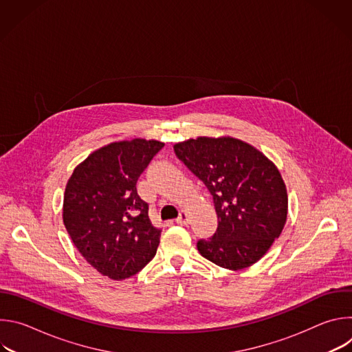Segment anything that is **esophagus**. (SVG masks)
Listing matches in <instances>:
<instances>
[{
  "instance_id": "esophagus-1",
  "label": "esophagus",
  "mask_w": 352,
  "mask_h": 352,
  "mask_svg": "<svg viewBox=\"0 0 352 352\" xmlns=\"http://www.w3.org/2000/svg\"><path fill=\"white\" fill-rule=\"evenodd\" d=\"M178 224H181V226H186L188 224V214L185 213V212H181L179 213V216H178V219L175 220Z\"/></svg>"
}]
</instances>
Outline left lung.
<instances>
[{
	"label": "left lung",
	"instance_id": "1",
	"mask_svg": "<svg viewBox=\"0 0 352 352\" xmlns=\"http://www.w3.org/2000/svg\"><path fill=\"white\" fill-rule=\"evenodd\" d=\"M174 152L213 196L217 230L197 241L199 254L230 270L256 263L287 220V189L277 167L234 138L189 139Z\"/></svg>",
	"mask_w": 352,
	"mask_h": 352
}]
</instances>
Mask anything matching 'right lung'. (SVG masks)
<instances>
[{
  "mask_svg": "<svg viewBox=\"0 0 352 352\" xmlns=\"http://www.w3.org/2000/svg\"><path fill=\"white\" fill-rule=\"evenodd\" d=\"M163 147L144 139L111 143L79 164L67 184L65 228L87 263L113 280L135 276L156 255L162 230L150 221L136 182Z\"/></svg>",
  "mask_w": 352,
  "mask_h": 352,
  "instance_id": "1",
  "label": "right lung"
}]
</instances>
